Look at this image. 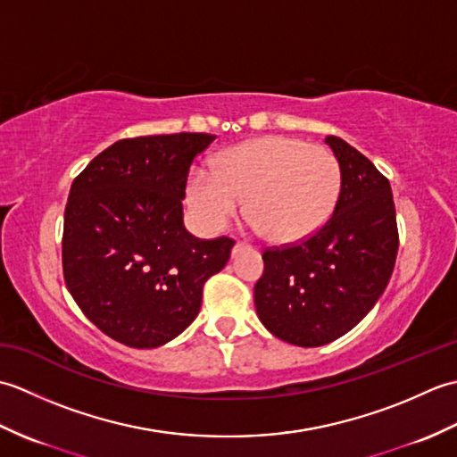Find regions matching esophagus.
<instances>
[{
    "mask_svg": "<svg viewBox=\"0 0 457 457\" xmlns=\"http://www.w3.org/2000/svg\"><path fill=\"white\" fill-rule=\"evenodd\" d=\"M241 247H247L245 244H241V241H237V244H236V247H234V251H239Z\"/></svg>",
    "mask_w": 457,
    "mask_h": 457,
    "instance_id": "34e87169",
    "label": "esophagus"
}]
</instances>
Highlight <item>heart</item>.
I'll list each match as a JSON object with an SVG mask.
<instances>
[{
    "label": "heart",
    "mask_w": 457,
    "mask_h": 457,
    "mask_svg": "<svg viewBox=\"0 0 457 457\" xmlns=\"http://www.w3.org/2000/svg\"><path fill=\"white\" fill-rule=\"evenodd\" d=\"M216 170L190 172L187 200L208 231H221L245 198L251 226L273 244L312 237L332 218L342 190L336 154L288 135H265L221 153Z\"/></svg>",
    "instance_id": "b5f03b06"
}]
</instances>
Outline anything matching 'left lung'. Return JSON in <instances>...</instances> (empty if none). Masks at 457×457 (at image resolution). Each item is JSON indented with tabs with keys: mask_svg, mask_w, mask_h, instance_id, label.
I'll use <instances>...</instances> for the list:
<instances>
[{
	"mask_svg": "<svg viewBox=\"0 0 457 457\" xmlns=\"http://www.w3.org/2000/svg\"><path fill=\"white\" fill-rule=\"evenodd\" d=\"M342 190L326 226L300 244L269 247L255 285L257 316L300 347L326 345L357 326L389 285L399 229L391 184L365 154L328 135Z\"/></svg>",
	"mask_w": 457,
	"mask_h": 457,
	"instance_id": "8db88e82",
	"label": "left lung"
}]
</instances>
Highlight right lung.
<instances>
[{
	"mask_svg": "<svg viewBox=\"0 0 457 457\" xmlns=\"http://www.w3.org/2000/svg\"><path fill=\"white\" fill-rule=\"evenodd\" d=\"M216 135L121 139L74 179L64 210V283L86 318L123 345L151 349L187 329L204 283L236 241L198 239L182 221L192 161Z\"/></svg>",
	"mask_w": 457,
	"mask_h": 457,
	"instance_id": "obj_1",
	"label": "right lung"
}]
</instances>
